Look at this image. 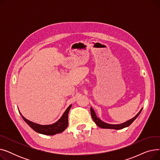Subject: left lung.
Segmentation results:
<instances>
[{
    "label": "left lung",
    "mask_w": 160,
    "mask_h": 160,
    "mask_svg": "<svg viewBox=\"0 0 160 160\" xmlns=\"http://www.w3.org/2000/svg\"><path fill=\"white\" fill-rule=\"evenodd\" d=\"M142 109H141V110L138 112V113L135 116L133 117V118H132L131 119H129L128 121H127L121 123V124H109V123H106L104 121H102L101 119H100L98 117H97L95 111L93 110V109L91 107V117L93 118V120L94 121V122L96 123V124L100 128H108V129H114V130H120V129H122L124 128L128 127L129 126L136 120V119L139 116V115L140 114V113L142 111Z\"/></svg>",
    "instance_id": "obj_1"
}]
</instances>
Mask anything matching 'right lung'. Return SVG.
<instances>
[{
  "mask_svg": "<svg viewBox=\"0 0 160 160\" xmlns=\"http://www.w3.org/2000/svg\"><path fill=\"white\" fill-rule=\"evenodd\" d=\"M71 106L72 104L69 105V106L67 108V110L65 111V112L61 117V118L52 124L42 125L33 122L25 118V117L20 112L19 113L22 116L23 120L35 132L41 134H44V135L54 136L56 133H62L67 128V126H68V114Z\"/></svg>",
  "mask_w": 160,
  "mask_h": 160,
  "instance_id": "add662e5",
  "label": "right lung"
}]
</instances>
